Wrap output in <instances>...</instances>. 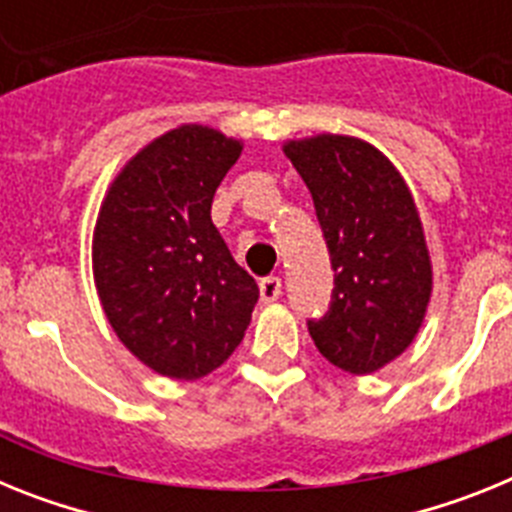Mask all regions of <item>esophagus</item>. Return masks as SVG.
Wrapping results in <instances>:
<instances>
[{"label": "esophagus", "mask_w": 512, "mask_h": 512, "mask_svg": "<svg viewBox=\"0 0 512 512\" xmlns=\"http://www.w3.org/2000/svg\"><path fill=\"white\" fill-rule=\"evenodd\" d=\"M259 295H261V302H274L279 300V295H282V279L279 277H266L259 282Z\"/></svg>", "instance_id": "34e87169"}]
</instances>
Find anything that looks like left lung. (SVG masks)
<instances>
[{
  "label": "left lung",
  "instance_id": "1",
  "mask_svg": "<svg viewBox=\"0 0 512 512\" xmlns=\"http://www.w3.org/2000/svg\"><path fill=\"white\" fill-rule=\"evenodd\" d=\"M330 251L333 302L310 320L320 354L348 374H372L415 341L433 292L431 253L413 192L379 148L354 135L287 140Z\"/></svg>",
  "mask_w": 512,
  "mask_h": 512
}]
</instances>
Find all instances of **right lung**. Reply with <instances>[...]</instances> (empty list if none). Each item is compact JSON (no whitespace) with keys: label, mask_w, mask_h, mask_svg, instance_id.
<instances>
[{"label":"right lung","mask_w":512,"mask_h":512,"mask_svg":"<svg viewBox=\"0 0 512 512\" xmlns=\"http://www.w3.org/2000/svg\"><path fill=\"white\" fill-rule=\"evenodd\" d=\"M243 140L197 122L153 138L112 179L92 238L102 310L161 377L194 382L246 336L259 287L212 225V197Z\"/></svg>","instance_id":"obj_1"}]
</instances>
